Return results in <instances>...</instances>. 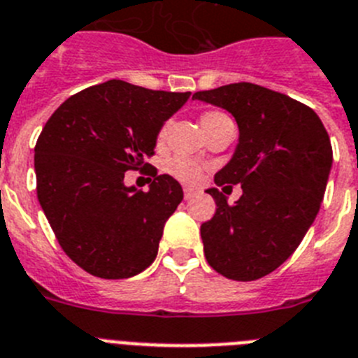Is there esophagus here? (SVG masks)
Segmentation results:
<instances>
[{"instance_id":"esophagus-1","label":"esophagus","mask_w":358,"mask_h":358,"mask_svg":"<svg viewBox=\"0 0 358 358\" xmlns=\"http://www.w3.org/2000/svg\"><path fill=\"white\" fill-rule=\"evenodd\" d=\"M183 194H185V200H191V198L196 194V191L191 187H183Z\"/></svg>"}]
</instances>
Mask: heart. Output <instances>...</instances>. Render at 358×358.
<instances>
[{
	"instance_id": "heart-1",
	"label": "heart",
	"mask_w": 358,
	"mask_h": 358,
	"mask_svg": "<svg viewBox=\"0 0 358 358\" xmlns=\"http://www.w3.org/2000/svg\"><path fill=\"white\" fill-rule=\"evenodd\" d=\"M225 119V115L223 113H217V111H207V113L201 115V127H203V131H207L214 122L217 120ZM167 135V126H164L158 131V144L164 142ZM166 169L169 171L171 175L175 176V178L182 180V182H187V183H196L198 180L201 178V169L191 160H185V158H173V160L167 162Z\"/></svg>"
}]
</instances>
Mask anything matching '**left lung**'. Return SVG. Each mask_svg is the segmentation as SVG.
Wrapping results in <instances>:
<instances>
[{"instance_id":"8db88e82","label":"left lung","mask_w":358,"mask_h":358,"mask_svg":"<svg viewBox=\"0 0 358 358\" xmlns=\"http://www.w3.org/2000/svg\"><path fill=\"white\" fill-rule=\"evenodd\" d=\"M192 99L227 110L239 129L234 155L214 183H239L243 194L229 205L216 187L207 189L216 213L201 223L205 257L225 278L254 281L281 266L312 227L334 164L329 136L312 108L252 83Z\"/></svg>"}]
</instances>
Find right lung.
I'll return each instance as SVG.
<instances>
[{
    "mask_svg": "<svg viewBox=\"0 0 358 358\" xmlns=\"http://www.w3.org/2000/svg\"><path fill=\"white\" fill-rule=\"evenodd\" d=\"M189 97L113 79L71 95L43 127L34 149L37 200L61 248L92 275L133 278L157 257L182 185L153 167L144 192L124 175L149 167L158 131Z\"/></svg>",
    "mask_w": 358,
    "mask_h": 358,
    "instance_id": "add662e5",
    "label": "right lung"
}]
</instances>
